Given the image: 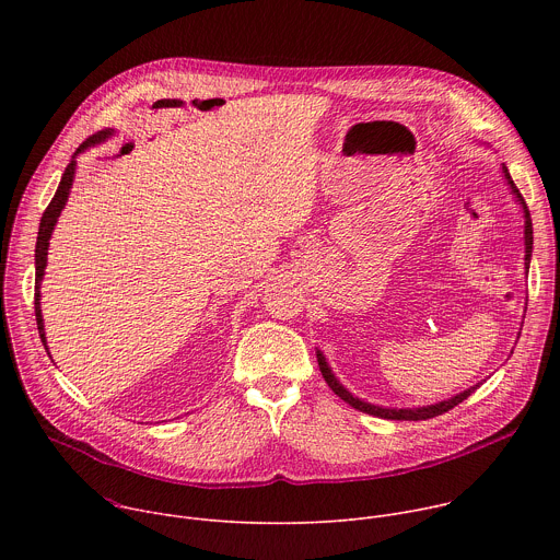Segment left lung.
I'll return each instance as SVG.
<instances>
[{
	"label": "left lung",
	"mask_w": 560,
	"mask_h": 560,
	"mask_svg": "<svg viewBox=\"0 0 560 560\" xmlns=\"http://www.w3.org/2000/svg\"><path fill=\"white\" fill-rule=\"evenodd\" d=\"M503 175H505V179H508V186H510V190H512V195L516 197V201L521 203V208H523V217H525V272L529 270V259H532V244H534V232H532V217H529V210H527V203H525V199H523V195L518 192V188H516V184L512 182V177H510V173H508V168H505V164H503ZM316 361H318V368H322V374H324V378H326V383L332 387V392L337 394V396H341L346 404H350L354 410H359V412H365V415H372V417H378V419H389V421H425V419H434V417H439V415H443V412H447V410H452L454 406H458V404H463L465 398L481 385H471V387H467V389H463L460 394H456V396H452V398H447V401H439V404H434V406H423V408H383V406H372V404H368V401H361L359 396H354L352 392H348L341 383H339V378L332 374V370H330V365H328V361H326V357L322 354V350H316Z\"/></svg>",
	"instance_id": "left-lung-1"
}]
</instances>
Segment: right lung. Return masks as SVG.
Listing matches in <instances>:
<instances>
[{"mask_svg":"<svg viewBox=\"0 0 560 560\" xmlns=\"http://www.w3.org/2000/svg\"><path fill=\"white\" fill-rule=\"evenodd\" d=\"M113 128H106V130H100L95 132L93 137H89L82 145L77 148L74 156L79 152H84L86 148L95 145V143H104L108 137H113ZM72 156V162L66 166L63 175H61V182L57 186V192L52 197V201L48 203V208L44 210V217H42V223H39V232H37V246H35V316H37V330H39V337H42V343L44 348L48 350L46 346V332H44V316H42V307H39V285H42V279H44V270H46V261H48V242H50V234L55 230V223L68 201V195H70V188H72V179H74V166H77V159ZM50 354V352H48Z\"/></svg>","mask_w":560,"mask_h":560,"instance_id":"1","label":"right lung"}]
</instances>
